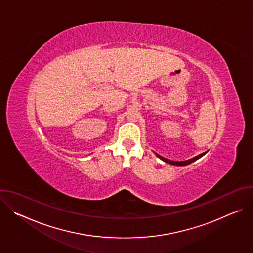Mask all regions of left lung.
I'll use <instances>...</instances> for the list:
<instances>
[{"mask_svg": "<svg viewBox=\"0 0 253 253\" xmlns=\"http://www.w3.org/2000/svg\"><path fill=\"white\" fill-rule=\"evenodd\" d=\"M205 154H206V152H204V153H202V154H200V155H197V156H195V157H193V158H191V159L185 160V161H173V160L166 159V158H164V157H162V156H160V155H158V154L156 153L157 157L160 158L162 161H164V162H166V163H169V164H172V165H176V166H185V165H188V164H190V163H192V162L198 160L199 158H201V157H202L203 155H205Z\"/></svg>", "mask_w": 253, "mask_h": 253, "instance_id": "1", "label": "left lung"}]
</instances>
